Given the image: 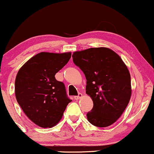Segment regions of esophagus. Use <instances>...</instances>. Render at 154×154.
Listing matches in <instances>:
<instances>
[{
  "label": "esophagus",
  "mask_w": 154,
  "mask_h": 154,
  "mask_svg": "<svg viewBox=\"0 0 154 154\" xmlns=\"http://www.w3.org/2000/svg\"><path fill=\"white\" fill-rule=\"evenodd\" d=\"M82 97V93H79L77 96L75 97V100H79V99H80Z\"/></svg>",
  "instance_id": "1"
}]
</instances>
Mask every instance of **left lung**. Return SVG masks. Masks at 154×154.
I'll use <instances>...</instances> for the list:
<instances>
[{
    "label": "left lung",
    "instance_id": "obj_1",
    "mask_svg": "<svg viewBox=\"0 0 154 154\" xmlns=\"http://www.w3.org/2000/svg\"><path fill=\"white\" fill-rule=\"evenodd\" d=\"M72 58L85 74L86 93L94 104L87 114L89 122L98 127L112 125L131 98V76L127 67L115 52L106 48L75 52Z\"/></svg>",
    "mask_w": 154,
    "mask_h": 154
}]
</instances>
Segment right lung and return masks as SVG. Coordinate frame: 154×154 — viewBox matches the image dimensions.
Returning a JSON list of instances; mask_svg holds the SVG:
<instances>
[{
  "instance_id": "right-lung-1",
  "label": "right lung",
  "mask_w": 154,
  "mask_h": 154,
  "mask_svg": "<svg viewBox=\"0 0 154 154\" xmlns=\"http://www.w3.org/2000/svg\"><path fill=\"white\" fill-rule=\"evenodd\" d=\"M70 57L71 52H40L25 63L17 74V102L25 115L40 127L56 125L72 102L64 83L54 77Z\"/></svg>"
}]
</instances>
